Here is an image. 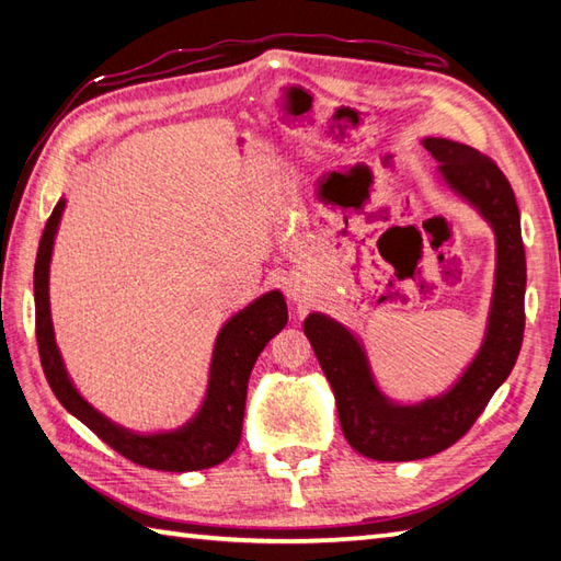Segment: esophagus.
<instances>
[{
    "instance_id": "1",
    "label": "esophagus",
    "mask_w": 561,
    "mask_h": 561,
    "mask_svg": "<svg viewBox=\"0 0 561 561\" xmlns=\"http://www.w3.org/2000/svg\"><path fill=\"white\" fill-rule=\"evenodd\" d=\"M287 296H289V299H294V301H296V289H291V287H289V289H287Z\"/></svg>"
}]
</instances>
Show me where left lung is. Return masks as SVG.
Here are the masks:
<instances>
[{
  "mask_svg": "<svg viewBox=\"0 0 561 561\" xmlns=\"http://www.w3.org/2000/svg\"><path fill=\"white\" fill-rule=\"evenodd\" d=\"M438 178L494 231L496 265L480 350L444 392L400 402L378 388L364 342L325 313H308L304 332L335 392L344 438L374 460H420L456 444L514 368L526 328V250L514 190L499 165L460 141L424 137Z\"/></svg>",
  "mask_w": 561,
  "mask_h": 561,
  "instance_id": "8db88e82",
  "label": "left lung"
}]
</instances>
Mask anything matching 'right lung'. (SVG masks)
<instances>
[{
    "label": "right lung",
    "mask_w": 561,
    "mask_h": 561,
    "mask_svg": "<svg viewBox=\"0 0 561 561\" xmlns=\"http://www.w3.org/2000/svg\"><path fill=\"white\" fill-rule=\"evenodd\" d=\"M65 205L67 199L59 197L45 224L33 272L35 337H38L45 378L57 400L121 456L145 465V468L190 472L224 462L241 440L250 371L267 342L287 325L289 313L284 294L279 289L265 291L221 325L217 340H214L205 398L183 426L163 428V432H133L123 424H115L111 416L99 412L81 396L67 374L65 359L55 342L50 316V262Z\"/></svg>",
    "instance_id": "obj_1"
}]
</instances>
